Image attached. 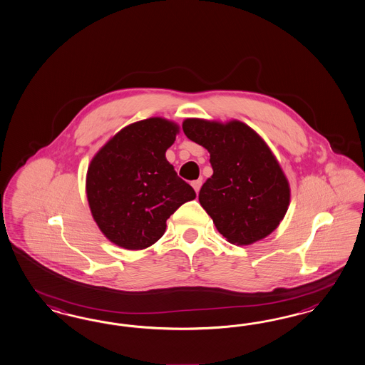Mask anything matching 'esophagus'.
Segmentation results:
<instances>
[{"mask_svg":"<svg viewBox=\"0 0 365 365\" xmlns=\"http://www.w3.org/2000/svg\"><path fill=\"white\" fill-rule=\"evenodd\" d=\"M191 186L194 187V190H195V191H197V194H198L199 190L202 187V180H200V179H198V180H194V182L191 183Z\"/></svg>","mask_w":365,"mask_h":365,"instance_id":"34e87169","label":"esophagus"}]
</instances>
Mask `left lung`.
I'll list each match as a JSON object with an SVG mask.
<instances>
[{"label": "left lung", "instance_id": "8db88e82", "mask_svg": "<svg viewBox=\"0 0 365 365\" xmlns=\"http://www.w3.org/2000/svg\"><path fill=\"white\" fill-rule=\"evenodd\" d=\"M183 133L210 153L212 175L199 191L218 232L237 245L269 235L282 221L290 190L281 167L257 133L241 122L186 119Z\"/></svg>", "mask_w": 365, "mask_h": 365}]
</instances>
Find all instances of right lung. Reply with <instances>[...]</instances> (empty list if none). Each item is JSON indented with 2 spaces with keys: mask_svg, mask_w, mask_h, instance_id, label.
Here are the masks:
<instances>
[{
  "mask_svg": "<svg viewBox=\"0 0 365 365\" xmlns=\"http://www.w3.org/2000/svg\"><path fill=\"white\" fill-rule=\"evenodd\" d=\"M177 133V124L160 118L133 123L92 159L89 207L110 242L128 250L154 245L166 232L170 215L197 197L167 162Z\"/></svg>",
  "mask_w": 365,
  "mask_h": 365,
  "instance_id": "obj_1",
  "label": "right lung"
}]
</instances>
